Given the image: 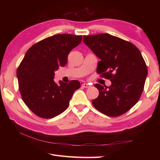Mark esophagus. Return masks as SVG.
<instances>
[{
	"instance_id": "34e87169",
	"label": "esophagus",
	"mask_w": 160,
	"mask_h": 160,
	"mask_svg": "<svg viewBox=\"0 0 160 160\" xmlns=\"http://www.w3.org/2000/svg\"><path fill=\"white\" fill-rule=\"evenodd\" d=\"M82 87H84V88H89L90 85L89 84H87V83H84L82 84Z\"/></svg>"
}]
</instances>
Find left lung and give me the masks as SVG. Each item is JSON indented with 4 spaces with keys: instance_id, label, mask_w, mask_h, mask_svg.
Masks as SVG:
<instances>
[{
    "instance_id": "left-lung-1",
    "label": "left lung",
    "mask_w": 160,
    "mask_h": 160,
    "mask_svg": "<svg viewBox=\"0 0 160 160\" xmlns=\"http://www.w3.org/2000/svg\"><path fill=\"white\" fill-rule=\"evenodd\" d=\"M83 42L100 60L97 73L111 85H94L99 96L92 100L98 111L109 117L123 115L140 100L148 69L136 46L108 33L84 36Z\"/></svg>"
}]
</instances>
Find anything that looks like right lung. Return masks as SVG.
<instances>
[{
  "instance_id": "obj_1",
  "label": "right lung",
  "mask_w": 160,
  "mask_h": 160,
  "mask_svg": "<svg viewBox=\"0 0 160 160\" xmlns=\"http://www.w3.org/2000/svg\"><path fill=\"white\" fill-rule=\"evenodd\" d=\"M82 36L57 34L35 43L26 52L17 69L19 91L30 110L42 118H53L69 105L78 80H53L54 71L64 67L68 54L82 41Z\"/></svg>"
}]
</instances>
